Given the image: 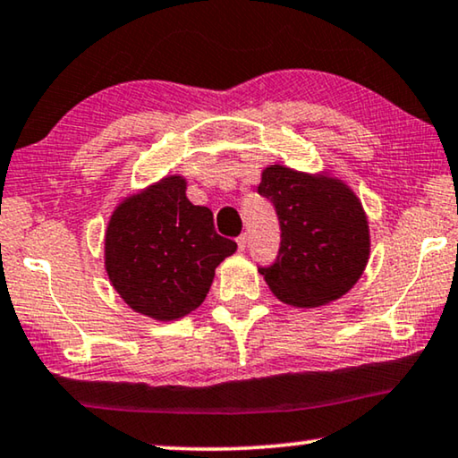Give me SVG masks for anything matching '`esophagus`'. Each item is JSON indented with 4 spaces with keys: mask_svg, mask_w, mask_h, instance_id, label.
<instances>
[{
    "mask_svg": "<svg viewBox=\"0 0 458 458\" xmlns=\"http://www.w3.org/2000/svg\"><path fill=\"white\" fill-rule=\"evenodd\" d=\"M236 244H238V250H244L247 249V234H241L236 238Z\"/></svg>",
    "mask_w": 458,
    "mask_h": 458,
    "instance_id": "obj_1",
    "label": "esophagus"
}]
</instances>
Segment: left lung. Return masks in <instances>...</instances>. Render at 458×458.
Returning a JSON list of instances; mask_svg holds the SVG:
<instances>
[{"label":"left lung","instance_id":"8db88e82","mask_svg":"<svg viewBox=\"0 0 458 458\" xmlns=\"http://www.w3.org/2000/svg\"><path fill=\"white\" fill-rule=\"evenodd\" d=\"M259 195L277 211L282 244L261 267L282 302L317 309L347 294L370 257V228L356 193L329 174H306L282 164L263 170Z\"/></svg>","mask_w":458,"mask_h":458}]
</instances>
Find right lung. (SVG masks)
<instances>
[{"instance_id":"obj_1","label":"right lung","mask_w":458,"mask_h":458,"mask_svg":"<svg viewBox=\"0 0 458 458\" xmlns=\"http://www.w3.org/2000/svg\"><path fill=\"white\" fill-rule=\"evenodd\" d=\"M179 174L123 199L108 220L105 267L129 309L154 320H176L195 310L216 267L236 242L216 234L214 214L187 199Z\"/></svg>"}]
</instances>
